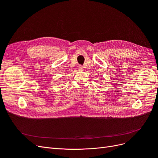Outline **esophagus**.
<instances>
[{
	"label": "esophagus",
	"mask_w": 158,
	"mask_h": 158,
	"mask_svg": "<svg viewBox=\"0 0 158 158\" xmlns=\"http://www.w3.org/2000/svg\"><path fill=\"white\" fill-rule=\"evenodd\" d=\"M78 69L79 70H84V67H83V66H82V65H79L78 66Z\"/></svg>",
	"instance_id": "1"
}]
</instances>
